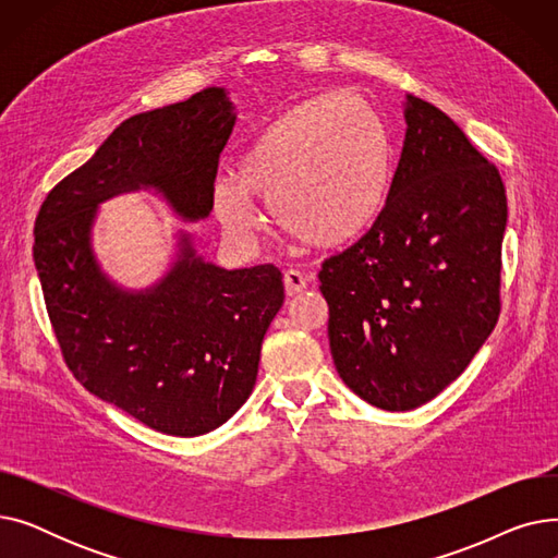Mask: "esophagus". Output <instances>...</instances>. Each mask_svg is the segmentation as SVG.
Returning <instances> with one entry per match:
<instances>
[{"instance_id":"1","label":"esophagus","mask_w":558,"mask_h":558,"mask_svg":"<svg viewBox=\"0 0 558 558\" xmlns=\"http://www.w3.org/2000/svg\"><path fill=\"white\" fill-rule=\"evenodd\" d=\"M282 280H284L287 296H299V294H303V291L307 289V276L303 271H299V269H287Z\"/></svg>"}]
</instances>
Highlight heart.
<instances>
[{"label":"heart","instance_id":"b5f03b06","mask_svg":"<svg viewBox=\"0 0 558 558\" xmlns=\"http://www.w3.org/2000/svg\"><path fill=\"white\" fill-rule=\"evenodd\" d=\"M391 183V140L383 117L355 93L291 106L264 126L240 160V175H217L213 208L232 240L262 228L255 196L296 238L335 246L366 230Z\"/></svg>","mask_w":558,"mask_h":558}]
</instances>
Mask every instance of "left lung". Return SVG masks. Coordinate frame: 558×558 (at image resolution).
<instances>
[{
    "instance_id": "obj_1",
    "label": "left lung",
    "mask_w": 558,
    "mask_h": 558,
    "mask_svg": "<svg viewBox=\"0 0 558 558\" xmlns=\"http://www.w3.org/2000/svg\"><path fill=\"white\" fill-rule=\"evenodd\" d=\"M404 120L385 208L318 271L335 366L387 412L416 409L454 383L502 307L500 171L436 106L409 95Z\"/></svg>"
}]
</instances>
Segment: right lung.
<instances>
[{
    "mask_svg": "<svg viewBox=\"0 0 558 558\" xmlns=\"http://www.w3.org/2000/svg\"><path fill=\"white\" fill-rule=\"evenodd\" d=\"M232 126L223 87L135 114L47 194L36 217L34 259L68 368L87 391L169 436L208 434L246 402L284 301L282 274L274 264L219 269L183 234L171 271L131 294L99 271L90 228L101 201L140 187L162 192L190 221L208 217Z\"/></svg>",
    "mask_w": 558,
    "mask_h": 558,
    "instance_id": "obj_1",
    "label": "right lung"
}]
</instances>
